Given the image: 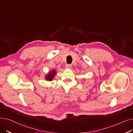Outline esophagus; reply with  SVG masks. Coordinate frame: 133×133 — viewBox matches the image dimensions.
<instances>
[{
  "instance_id": "esophagus-1",
  "label": "esophagus",
  "mask_w": 133,
  "mask_h": 133,
  "mask_svg": "<svg viewBox=\"0 0 133 133\" xmlns=\"http://www.w3.org/2000/svg\"><path fill=\"white\" fill-rule=\"evenodd\" d=\"M72 66L71 65H69V64L66 65L65 66V68L67 69H71V68H72Z\"/></svg>"
}]
</instances>
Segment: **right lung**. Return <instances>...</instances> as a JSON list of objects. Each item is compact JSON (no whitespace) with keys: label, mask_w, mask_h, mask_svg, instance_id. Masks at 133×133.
Wrapping results in <instances>:
<instances>
[{"label":"right lung","mask_w":133,"mask_h":133,"mask_svg":"<svg viewBox=\"0 0 133 133\" xmlns=\"http://www.w3.org/2000/svg\"><path fill=\"white\" fill-rule=\"evenodd\" d=\"M55 74H56L55 70L53 69V70H52L51 71L49 72V73L46 75L45 79L48 81H52L54 78Z\"/></svg>","instance_id":"right-lung-1"}]
</instances>
